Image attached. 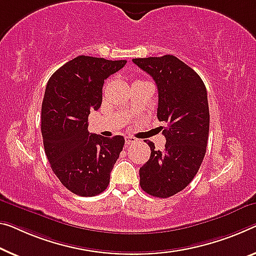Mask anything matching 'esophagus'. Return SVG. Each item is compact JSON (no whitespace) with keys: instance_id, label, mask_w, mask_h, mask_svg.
I'll use <instances>...</instances> for the list:
<instances>
[{"instance_id":"esophagus-1","label":"esophagus","mask_w":256,"mask_h":256,"mask_svg":"<svg viewBox=\"0 0 256 256\" xmlns=\"http://www.w3.org/2000/svg\"><path fill=\"white\" fill-rule=\"evenodd\" d=\"M124 140H126V144H127V145L134 144V143H136V142H137L135 137H132V136H126Z\"/></svg>"}]
</instances>
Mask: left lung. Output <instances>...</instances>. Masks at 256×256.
I'll return each instance as SVG.
<instances>
[{"instance_id": "8db88e82", "label": "left lung", "mask_w": 256, "mask_h": 256, "mask_svg": "<svg viewBox=\"0 0 256 256\" xmlns=\"http://www.w3.org/2000/svg\"><path fill=\"white\" fill-rule=\"evenodd\" d=\"M132 62L154 80L156 116L167 124L164 151L148 140L151 156L140 168V184L148 194L168 198L190 184L205 156L210 132L207 90L202 78L172 54Z\"/></svg>"}]
</instances>
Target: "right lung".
I'll return each mask as SVG.
<instances>
[{
    "instance_id": "1",
    "label": "right lung",
    "mask_w": 256,
    "mask_h": 256,
    "mask_svg": "<svg viewBox=\"0 0 256 256\" xmlns=\"http://www.w3.org/2000/svg\"><path fill=\"white\" fill-rule=\"evenodd\" d=\"M127 60L78 56L58 68L46 84L41 132L51 169L70 192L94 196L110 183L124 138L88 132L92 110L100 108L104 80Z\"/></svg>"
}]
</instances>
